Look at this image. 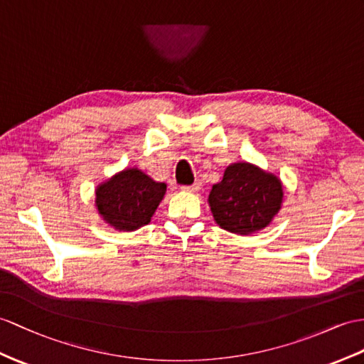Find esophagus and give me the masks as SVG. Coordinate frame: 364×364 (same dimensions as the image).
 Instances as JSON below:
<instances>
[{
    "mask_svg": "<svg viewBox=\"0 0 364 364\" xmlns=\"http://www.w3.org/2000/svg\"><path fill=\"white\" fill-rule=\"evenodd\" d=\"M200 182H194L193 185H187V187H182L183 191H190V193H198L200 190Z\"/></svg>",
    "mask_w": 364,
    "mask_h": 364,
    "instance_id": "1",
    "label": "esophagus"
}]
</instances>
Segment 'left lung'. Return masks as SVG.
Listing matches in <instances>:
<instances>
[{"instance_id":"left-lung-1","label":"left lung","mask_w":364,"mask_h":364,"mask_svg":"<svg viewBox=\"0 0 364 364\" xmlns=\"http://www.w3.org/2000/svg\"><path fill=\"white\" fill-rule=\"evenodd\" d=\"M281 202L278 177L247 162L227 166L223 181L213 185L208 196L218 225L236 235H250L267 227Z\"/></svg>"}]
</instances>
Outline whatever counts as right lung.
I'll use <instances>...</instances> for the list:
<instances>
[{"mask_svg":"<svg viewBox=\"0 0 364 364\" xmlns=\"http://www.w3.org/2000/svg\"><path fill=\"white\" fill-rule=\"evenodd\" d=\"M165 191V183L154 182L137 168H131L102 183L95 191V203L109 225L132 232L151 220Z\"/></svg>","mask_w":364,"mask_h":364,"instance_id":"right-lung-1","label":"right lung"}]
</instances>
